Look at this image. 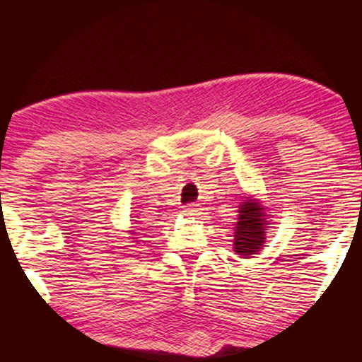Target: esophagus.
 Returning <instances> with one entry per match:
<instances>
[{"instance_id": "1", "label": "esophagus", "mask_w": 362, "mask_h": 362, "mask_svg": "<svg viewBox=\"0 0 362 362\" xmlns=\"http://www.w3.org/2000/svg\"><path fill=\"white\" fill-rule=\"evenodd\" d=\"M182 213H184V216H189V218H197L199 214H202V213H201V207L195 206V204L187 206L185 209L182 211Z\"/></svg>"}]
</instances>
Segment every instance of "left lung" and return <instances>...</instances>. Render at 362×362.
Here are the masks:
<instances>
[{"instance_id":"8db88e82","label":"left lung","mask_w":362,"mask_h":362,"mask_svg":"<svg viewBox=\"0 0 362 362\" xmlns=\"http://www.w3.org/2000/svg\"><path fill=\"white\" fill-rule=\"evenodd\" d=\"M238 221H236L233 233V252L236 255L253 257L265 247L269 230V216L265 213V206L255 195L245 197L238 206Z\"/></svg>"}]
</instances>
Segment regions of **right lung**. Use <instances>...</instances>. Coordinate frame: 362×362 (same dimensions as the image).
Wrapping results in <instances>:
<instances>
[{
  "instance_id": "add662e5",
  "label": "right lung",
  "mask_w": 362,
  "mask_h": 362,
  "mask_svg": "<svg viewBox=\"0 0 362 362\" xmlns=\"http://www.w3.org/2000/svg\"><path fill=\"white\" fill-rule=\"evenodd\" d=\"M129 235H134V236H132V242L139 243V240H138V233H136L134 230H129Z\"/></svg>"
}]
</instances>
